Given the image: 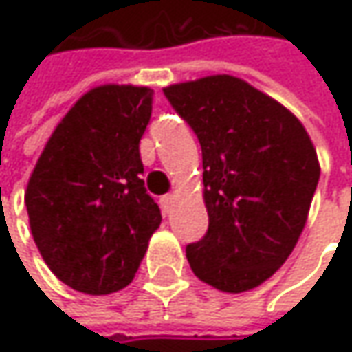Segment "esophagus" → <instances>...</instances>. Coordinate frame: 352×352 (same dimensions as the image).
Returning <instances> with one entry per match:
<instances>
[{"label": "esophagus", "instance_id": "1", "mask_svg": "<svg viewBox=\"0 0 352 352\" xmlns=\"http://www.w3.org/2000/svg\"><path fill=\"white\" fill-rule=\"evenodd\" d=\"M174 199H176V197L172 196V194L160 197V206H162V210H164V211L172 210V208H174Z\"/></svg>", "mask_w": 352, "mask_h": 352}]
</instances>
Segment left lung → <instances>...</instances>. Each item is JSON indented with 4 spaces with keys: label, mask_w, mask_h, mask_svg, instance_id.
<instances>
[{
    "label": "left lung",
    "mask_w": 352,
    "mask_h": 352,
    "mask_svg": "<svg viewBox=\"0 0 352 352\" xmlns=\"http://www.w3.org/2000/svg\"><path fill=\"white\" fill-rule=\"evenodd\" d=\"M196 133L210 227L186 247L194 274L221 292L272 276L304 231L319 182L314 142L298 117L235 76L162 89Z\"/></svg>",
    "instance_id": "1"
}]
</instances>
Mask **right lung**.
<instances>
[{"label":"right lung","instance_id":"right-lung-1","mask_svg":"<svg viewBox=\"0 0 352 352\" xmlns=\"http://www.w3.org/2000/svg\"><path fill=\"white\" fill-rule=\"evenodd\" d=\"M153 89L98 86L50 135L27 184L34 243L66 286L103 296L131 284L162 221L141 180Z\"/></svg>","mask_w":352,"mask_h":352}]
</instances>
